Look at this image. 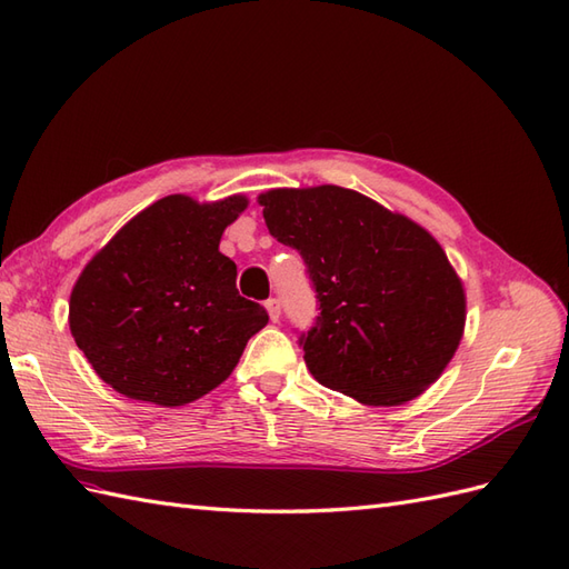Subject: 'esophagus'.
<instances>
[{
	"label": "esophagus",
	"mask_w": 569,
	"mask_h": 569,
	"mask_svg": "<svg viewBox=\"0 0 569 569\" xmlns=\"http://www.w3.org/2000/svg\"><path fill=\"white\" fill-rule=\"evenodd\" d=\"M267 310H269L271 322H279V317H281V302L276 300V298H269V300H267Z\"/></svg>",
	"instance_id": "34e87169"
}]
</instances>
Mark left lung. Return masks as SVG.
<instances>
[{"label":"left lung","mask_w":569,"mask_h":569,"mask_svg":"<svg viewBox=\"0 0 569 569\" xmlns=\"http://www.w3.org/2000/svg\"><path fill=\"white\" fill-rule=\"evenodd\" d=\"M271 236L300 252L319 315L298 343L319 385L368 406L416 399L459 348L466 296L411 218L337 184L259 194Z\"/></svg>","instance_id":"8db88e82"}]
</instances>
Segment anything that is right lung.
Returning <instances> with one entry per match:
<instances>
[{"mask_svg":"<svg viewBox=\"0 0 569 569\" xmlns=\"http://www.w3.org/2000/svg\"><path fill=\"white\" fill-rule=\"evenodd\" d=\"M244 209L240 194L213 203L163 197L86 264L69 329L100 380L129 399L184 406L232 372L269 322L238 293L236 261L218 252Z\"/></svg>","mask_w":569,"mask_h":569,"instance_id":"add662e5","label":"right lung"}]
</instances>
